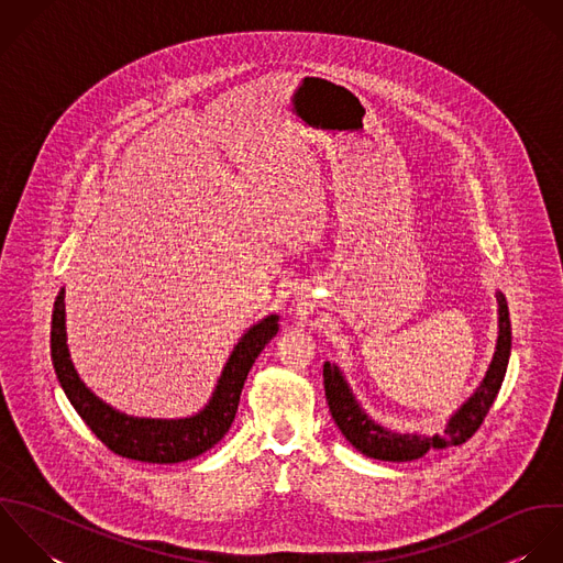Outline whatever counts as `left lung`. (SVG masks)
<instances>
[{"mask_svg":"<svg viewBox=\"0 0 563 563\" xmlns=\"http://www.w3.org/2000/svg\"><path fill=\"white\" fill-rule=\"evenodd\" d=\"M500 302V335L494 362L487 371V377L483 386L474 393V397L450 419L448 430L443 437H419V434H395L377 426L362 412L360 404L355 401L349 384L344 382L338 366L331 362H324V393L329 401V410L346 437V441L360 450L362 454L377 459V461H393V463H406L421 459L428 454V450L437 448H456L463 445L467 439H472L478 428L483 426L485 417L489 415V408L494 406L500 386L505 382V373L509 366L511 355V320H509V307L503 294H498Z\"/></svg>","mask_w":563,"mask_h":563,"instance_id":"obj_1","label":"left lung"}]
</instances>
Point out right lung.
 I'll list each match as a JSON object with an SVG mask.
<instances>
[{
    "label": "right lung",
    "instance_id": "obj_1",
    "mask_svg": "<svg viewBox=\"0 0 563 563\" xmlns=\"http://www.w3.org/2000/svg\"><path fill=\"white\" fill-rule=\"evenodd\" d=\"M278 333V316L254 324L234 346L210 404L190 419L155 421L120 415L93 397L78 379L65 342V289L58 291L52 311V364L63 393L87 428L113 454L142 463H181L214 448L230 430L247 373L265 344Z\"/></svg>",
    "mask_w": 563,
    "mask_h": 563
}]
</instances>
